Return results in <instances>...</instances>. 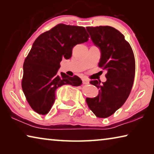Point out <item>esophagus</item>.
<instances>
[{"instance_id": "obj_1", "label": "esophagus", "mask_w": 154, "mask_h": 154, "mask_svg": "<svg viewBox=\"0 0 154 154\" xmlns=\"http://www.w3.org/2000/svg\"><path fill=\"white\" fill-rule=\"evenodd\" d=\"M82 82H83V84H89V83H90L89 80H88L86 79H82Z\"/></svg>"}]
</instances>
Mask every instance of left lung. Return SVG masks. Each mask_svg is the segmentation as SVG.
I'll return each mask as SVG.
<instances>
[{
	"label": "left lung",
	"mask_w": 154,
	"mask_h": 154,
	"mask_svg": "<svg viewBox=\"0 0 154 154\" xmlns=\"http://www.w3.org/2000/svg\"><path fill=\"white\" fill-rule=\"evenodd\" d=\"M86 30L100 49L99 67L107 71L105 82H90L100 90L96 97L87 98L86 103L96 117L106 118L120 108L130 95L135 75L134 56L129 43L116 28L100 26Z\"/></svg>",
	"instance_id": "8db88e82"
}]
</instances>
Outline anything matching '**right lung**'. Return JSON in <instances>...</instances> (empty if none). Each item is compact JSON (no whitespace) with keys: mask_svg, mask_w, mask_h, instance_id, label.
<instances>
[{"mask_svg":"<svg viewBox=\"0 0 154 154\" xmlns=\"http://www.w3.org/2000/svg\"><path fill=\"white\" fill-rule=\"evenodd\" d=\"M89 37L84 27L59 24L35 41L23 65L22 88L28 104L36 113H49L57 88L66 84H82L77 75L70 77L58 71L62 58L69 59L72 48L87 42Z\"/></svg>","mask_w":154,"mask_h":154,"instance_id":"1","label":"right lung"}]
</instances>
